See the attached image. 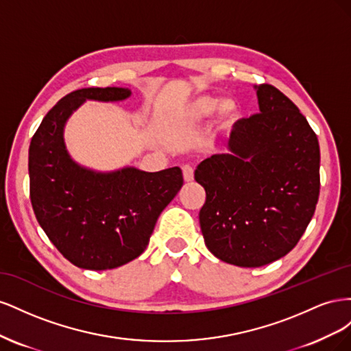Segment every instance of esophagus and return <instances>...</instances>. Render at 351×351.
<instances>
[{
    "instance_id": "obj_1",
    "label": "esophagus",
    "mask_w": 351,
    "mask_h": 351,
    "mask_svg": "<svg viewBox=\"0 0 351 351\" xmlns=\"http://www.w3.org/2000/svg\"><path fill=\"white\" fill-rule=\"evenodd\" d=\"M182 169H183V178H184V182H186V183L193 182V177H195L193 168L190 167V165H183Z\"/></svg>"
}]
</instances>
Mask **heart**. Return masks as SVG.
<instances>
[{"label": "heart", "mask_w": 351, "mask_h": 351, "mask_svg": "<svg viewBox=\"0 0 351 351\" xmlns=\"http://www.w3.org/2000/svg\"><path fill=\"white\" fill-rule=\"evenodd\" d=\"M217 110L218 121L222 125H230L240 117V107L234 99H224L212 97V95H204L190 102L187 108V119L192 123H202L214 114Z\"/></svg>", "instance_id": "1"}]
</instances>
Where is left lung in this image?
<instances>
[{
  "label": "left lung",
  "instance_id": "left-lung-1",
  "mask_svg": "<svg viewBox=\"0 0 351 351\" xmlns=\"http://www.w3.org/2000/svg\"><path fill=\"white\" fill-rule=\"evenodd\" d=\"M254 89L259 112L232 125L230 154L206 158L195 171L206 192L199 212L206 247L244 268L295 246L321 189L319 143L306 117L272 84Z\"/></svg>",
  "mask_w": 351,
  "mask_h": 351
}]
</instances>
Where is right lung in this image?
<instances>
[{
	"label": "right lung",
	"mask_w": 351,
	"mask_h": 351,
	"mask_svg": "<svg viewBox=\"0 0 351 351\" xmlns=\"http://www.w3.org/2000/svg\"><path fill=\"white\" fill-rule=\"evenodd\" d=\"M124 88H88L60 99L29 146L30 202L58 252L83 269L104 271L141 256L156 219L183 186L178 167L146 173L127 167L112 173L83 168L70 158L66 121L86 99L123 101Z\"/></svg>",
	"instance_id": "add662e5"
}]
</instances>
